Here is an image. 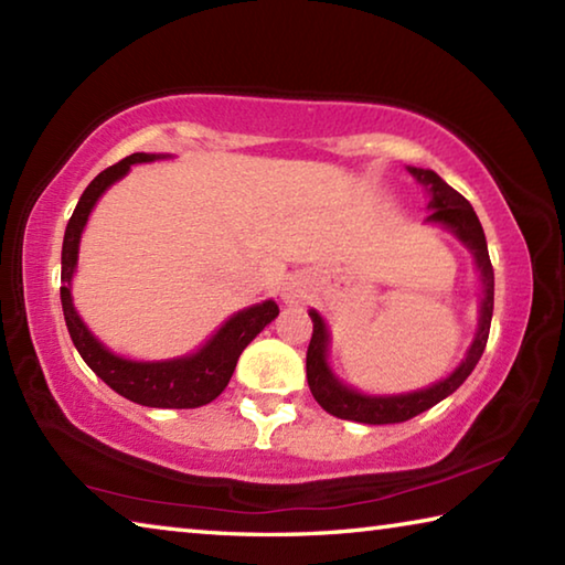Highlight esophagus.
<instances>
[{
    "label": "esophagus",
    "instance_id": "1",
    "mask_svg": "<svg viewBox=\"0 0 565 565\" xmlns=\"http://www.w3.org/2000/svg\"><path fill=\"white\" fill-rule=\"evenodd\" d=\"M281 296H284L286 303H299L303 299V284L296 279V276H291V279L284 284Z\"/></svg>",
    "mask_w": 565,
    "mask_h": 565
}]
</instances>
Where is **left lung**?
I'll use <instances>...</instances> for the list:
<instances>
[{
  "instance_id": "left-lung-1",
  "label": "left lung",
  "mask_w": 565,
  "mask_h": 565,
  "mask_svg": "<svg viewBox=\"0 0 565 565\" xmlns=\"http://www.w3.org/2000/svg\"><path fill=\"white\" fill-rule=\"evenodd\" d=\"M411 174H414L420 184L428 189L431 194V202H428V214L426 222L441 224L461 238V242L471 248L478 271H481V286H483V299H481V319H478V333L468 349L466 359L461 361L451 376L438 381V384L428 386L424 391H414V394H398V396H366L359 394L349 386H343L341 381L331 374L327 363V351H329V331L327 323L319 317L317 311H309L313 321V333L309 341V351H306V379H309V388L313 398L319 401V406L327 411V414L343 418V420H359V424H401V420H408L418 414H424L438 401L451 396L454 391L463 384L468 374L476 369L478 359L486 349V341H489L491 331V317H493V266L489 259V246H486V234L483 226L478 222L473 206L466 202V199L451 189L446 181L436 174L431 169H416L408 167Z\"/></svg>"
}]
</instances>
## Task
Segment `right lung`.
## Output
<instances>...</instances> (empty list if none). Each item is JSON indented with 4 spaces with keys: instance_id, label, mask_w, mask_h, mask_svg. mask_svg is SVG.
<instances>
[{
    "instance_id": "1",
    "label": "right lung",
    "mask_w": 565,
    "mask_h": 565,
    "mask_svg": "<svg viewBox=\"0 0 565 565\" xmlns=\"http://www.w3.org/2000/svg\"><path fill=\"white\" fill-rule=\"evenodd\" d=\"M161 159L159 154H145L137 151L119 164L104 169L99 177H94L92 184L84 189V194L76 204L74 214L66 224L64 244H62V309L64 321L70 329L76 351L87 361V366L97 374L104 384L117 391L119 396L134 401V404L151 408H196L222 394L228 379H232L236 361L242 351L256 339V333L264 331L266 323L279 317V306L271 299L234 313L212 339H209L196 353L171 361H129L111 353L104 343L94 339V333L84 327L79 313L72 303V276L76 269V256H79V238L84 224L92 214L94 204L107 191L114 181L127 174L131 164L141 161Z\"/></svg>"
}]
</instances>
